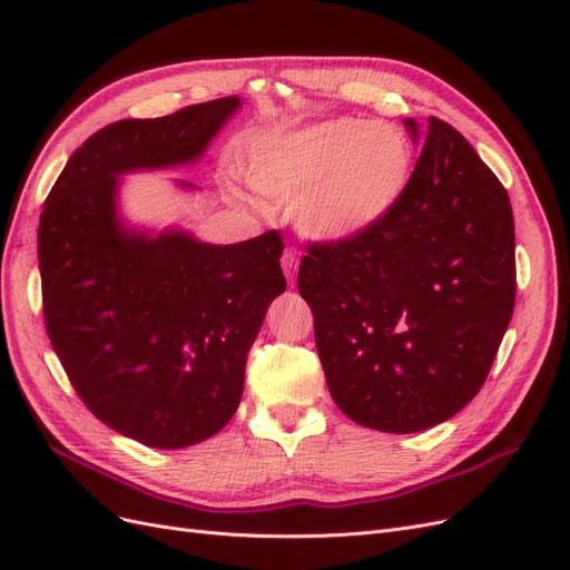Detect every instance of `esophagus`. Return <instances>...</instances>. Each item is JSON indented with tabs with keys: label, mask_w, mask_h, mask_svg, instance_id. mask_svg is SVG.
I'll use <instances>...</instances> for the list:
<instances>
[{
	"label": "esophagus",
	"mask_w": 570,
	"mask_h": 570,
	"mask_svg": "<svg viewBox=\"0 0 570 570\" xmlns=\"http://www.w3.org/2000/svg\"><path fill=\"white\" fill-rule=\"evenodd\" d=\"M281 266H283V273L285 278L289 283H295V275H297V252L295 249H285L283 258H281Z\"/></svg>",
	"instance_id": "1"
}]
</instances>
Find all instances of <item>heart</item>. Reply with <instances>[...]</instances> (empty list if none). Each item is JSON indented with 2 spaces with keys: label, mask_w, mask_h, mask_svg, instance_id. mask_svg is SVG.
I'll list each match as a JSON object with an SVG mask.
<instances>
[{
  "label": "heart",
  "mask_w": 570,
  "mask_h": 570,
  "mask_svg": "<svg viewBox=\"0 0 570 570\" xmlns=\"http://www.w3.org/2000/svg\"><path fill=\"white\" fill-rule=\"evenodd\" d=\"M413 154L400 128L340 118L275 137L247 164V183L273 204L295 206L297 226L323 243L373 228L400 202Z\"/></svg>",
  "instance_id": "obj_1"
}]
</instances>
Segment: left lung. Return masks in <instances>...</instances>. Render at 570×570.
<instances>
[{
    "label": "left lung",
    "instance_id": "left-lung-1",
    "mask_svg": "<svg viewBox=\"0 0 570 570\" xmlns=\"http://www.w3.org/2000/svg\"><path fill=\"white\" fill-rule=\"evenodd\" d=\"M421 157L373 228L312 245L299 295L337 409L383 433H421L480 392L515 299L502 183L450 124L404 118Z\"/></svg>",
    "mask_w": 570,
    "mask_h": 570
}]
</instances>
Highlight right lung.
Here are the masks:
<instances>
[{"mask_svg": "<svg viewBox=\"0 0 570 570\" xmlns=\"http://www.w3.org/2000/svg\"><path fill=\"white\" fill-rule=\"evenodd\" d=\"M239 107V97H223L97 130L40 216L51 347L95 416L154 450L209 440L235 416L249 347L287 287L283 239L271 230L209 245L178 226H130L120 178L197 164ZM176 187L197 193L187 180Z\"/></svg>", "mask_w": 570, "mask_h": 570, "instance_id": "obj_1", "label": "right lung"}]
</instances>
